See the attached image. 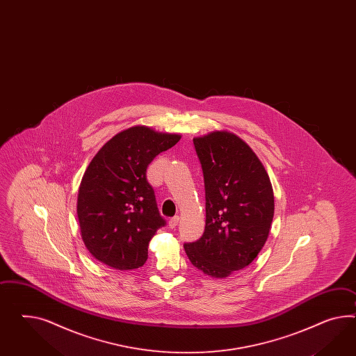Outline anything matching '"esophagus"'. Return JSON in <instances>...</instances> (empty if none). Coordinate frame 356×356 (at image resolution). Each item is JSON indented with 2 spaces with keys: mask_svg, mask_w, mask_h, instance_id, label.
Listing matches in <instances>:
<instances>
[{
  "mask_svg": "<svg viewBox=\"0 0 356 356\" xmlns=\"http://www.w3.org/2000/svg\"><path fill=\"white\" fill-rule=\"evenodd\" d=\"M179 220H180V218L179 216H173L171 218L170 220H168V227L173 229V228H176L177 227V224H179Z\"/></svg>",
  "mask_w": 356,
  "mask_h": 356,
  "instance_id": "1",
  "label": "esophagus"
}]
</instances>
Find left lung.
<instances>
[{
	"label": "left lung",
	"instance_id": "left-lung-1",
	"mask_svg": "<svg viewBox=\"0 0 356 356\" xmlns=\"http://www.w3.org/2000/svg\"><path fill=\"white\" fill-rule=\"evenodd\" d=\"M193 143L204 179L206 227L184 249L195 268L225 279L263 249L275 213L273 189L259 158L238 136L213 131Z\"/></svg>",
	"mask_w": 356,
	"mask_h": 356
}]
</instances>
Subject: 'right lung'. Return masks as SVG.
<instances>
[{"label": "right lung", "mask_w": 356, "mask_h": 356, "mask_svg": "<svg viewBox=\"0 0 356 356\" xmlns=\"http://www.w3.org/2000/svg\"><path fill=\"white\" fill-rule=\"evenodd\" d=\"M180 138L135 125L95 155L79 186L76 207L81 238L95 259L119 270L144 266L149 242L165 224L146 168Z\"/></svg>", "instance_id": "1"}]
</instances>
